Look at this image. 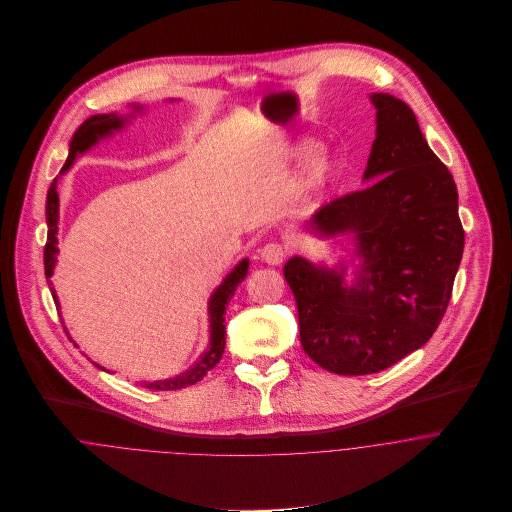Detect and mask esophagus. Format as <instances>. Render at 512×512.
I'll use <instances>...</instances> for the list:
<instances>
[{
    "instance_id": "esophagus-1",
    "label": "esophagus",
    "mask_w": 512,
    "mask_h": 512,
    "mask_svg": "<svg viewBox=\"0 0 512 512\" xmlns=\"http://www.w3.org/2000/svg\"><path fill=\"white\" fill-rule=\"evenodd\" d=\"M260 256H262V260H264L266 264L278 266V264H282V262L286 260L288 248H286L284 244H280V242H268V244L262 248Z\"/></svg>"
}]
</instances>
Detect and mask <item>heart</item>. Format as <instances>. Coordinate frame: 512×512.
<instances>
[{
    "instance_id": "obj_1",
    "label": "heart",
    "mask_w": 512,
    "mask_h": 512,
    "mask_svg": "<svg viewBox=\"0 0 512 512\" xmlns=\"http://www.w3.org/2000/svg\"><path fill=\"white\" fill-rule=\"evenodd\" d=\"M327 171H329V159L323 153H317L315 159L311 161V169H309L311 181H321Z\"/></svg>"
}]
</instances>
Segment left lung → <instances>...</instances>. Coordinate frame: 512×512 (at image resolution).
<instances>
[{"label":"left lung","instance_id":"left-lung-1","mask_svg":"<svg viewBox=\"0 0 512 512\" xmlns=\"http://www.w3.org/2000/svg\"><path fill=\"white\" fill-rule=\"evenodd\" d=\"M376 140L365 189L333 199L313 217L325 234L355 232L363 266L345 270L303 258L284 266L303 351L329 372L359 376L396 365L436 333L451 299L465 232L449 169L424 140L406 102L372 94Z\"/></svg>","mask_w":512,"mask_h":512}]
</instances>
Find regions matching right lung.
<instances>
[{
	"label": "right lung",
	"instance_id": "add662e5",
	"mask_svg": "<svg viewBox=\"0 0 512 512\" xmlns=\"http://www.w3.org/2000/svg\"><path fill=\"white\" fill-rule=\"evenodd\" d=\"M140 110V108H136ZM124 126V120H120L116 114H100V116H92L88 118L76 132H74L73 142H71V151L67 157V163L63 167V171H67L71 167V163L76 157V153L86 151L88 147L94 146L98 142V138L108 136L112 130H118ZM57 177L53 179L49 193H47V244H45V276L47 280L53 276V268H55V256H57V232H59V193H57ZM248 274V260H242V264H238L232 274L220 284L219 290L213 293L211 303H209V311H211V345L209 349L203 353V357L191 366L187 372L169 378V380H159V382H144L146 388L151 390H181L187 386H193L195 382H199L209 370H213L215 366L219 365L220 357L224 353V343H226V329H224V313H226V305L232 299L234 290L238 288V284L244 282ZM53 286V284H51ZM53 299L57 301L55 290L51 288ZM98 366V365H96ZM102 368V366H98ZM104 370V368H102Z\"/></svg>",
	"mask_w": 512,
	"mask_h": 512
}]
</instances>
